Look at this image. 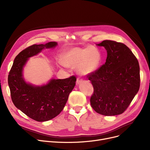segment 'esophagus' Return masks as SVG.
<instances>
[{"label":"esophagus","mask_w":150,"mask_h":150,"mask_svg":"<svg viewBox=\"0 0 150 150\" xmlns=\"http://www.w3.org/2000/svg\"><path fill=\"white\" fill-rule=\"evenodd\" d=\"M82 81H83L82 78L80 77H78L76 80V84H79L80 83H81L82 82Z\"/></svg>","instance_id":"obj_1"}]
</instances>
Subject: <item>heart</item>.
I'll return each instance as SVG.
<instances>
[{
	"instance_id": "heart-1",
	"label": "heart",
	"mask_w": 150,
	"mask_h": 150,
	"mask_svg": "<svg viewBox=\"0 0 150 150\" xmlns=\"http://www.w3.org/2000/svg\"><path fill=\"white\" fill-rule=\"evenodd\" d=\"M101 62L99 51L93 47L73 48L63 54L62 62L67 67H76L77 72L81 75H87L98 69Z\"/></svg>"
}]
</instances>
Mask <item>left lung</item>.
Wrapping results in <instances>:
<instances>
[{
	"mask_svg": "<svg viewBox=\"0 0 150 150\" xmlns=\"http://www.w3.org/2000/svg\"><path fill=\"white\" fill-rule=\"evenodd\" d=\"M107 51L105 64L88 75L93 88L90 101L97 113L111 116L128 108L140 88L138 60L121 42L105 40L97 44Z\"/></svg>",
	"mask_w": 150,
	"mask_h": 150,
	"instance_id": "8db88e82",
	"label": "left lung"
}]
</instances>
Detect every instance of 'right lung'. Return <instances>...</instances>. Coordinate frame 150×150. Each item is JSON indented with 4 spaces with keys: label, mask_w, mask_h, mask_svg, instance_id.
<instances>
[{
    "label": "right lung",
    "mask_w": 150,
    "mask_h": 150,
    "mask_svg": "<svg viewBox=\"0 0 150 150\" xmlns=\"http://www.w3.org/2000/svg\"><path fill=\"white\" fill-rule=\"evenodd\" d=\"M57 45L56 42H49L28 47L16 57L8 77L14 106L38 122L48 121L59 114L75 86L76 78L75 76L65 79H52L41 86L27 83L23 79V67L28 58L40 53L44 49L53 48Z\"/></svg>",
    "instance_id": "right-lung-1"
}]
</instances>
